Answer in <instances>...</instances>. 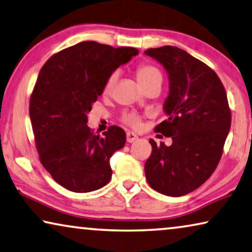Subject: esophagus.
I'll return each instance as SVG.
<instances>
[{
  "instance_id": "34e87169",
  "label": "esophagus",
  "mask_w": 252,
  "mask_h": 252,
  "mask_svg": "<svg viewBox=\"0 0 252 252\" xmlns=\"http://www.w3.org/2000/svg\"><path fill=\"white\" fill-rule=\"evenodd\" d=\"M138 139V136L136 133H133V132H126V141L129 142V144H131V142H134Z\"/></svg>"
}]
</instances>
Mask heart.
Returning <instances> with one entry per match:
<instances>
[{
	"label": "heart",
	"mask_w": 252,
	"mask_h": 252,
	"mask_svg": "<svg viewBox=\"0 0 252 252\" xmlns=\"http://www.w3.org/2000/svg\"><path fill=\"white\" fill-rule=\"evenodd\" d=\"M136 76L138 81L140 82L142 87H146L150 84L155 81H160L162 82V72H160L158 67L152 64H140L136 69ZM119 78V72L118 71H114L112 72L110 76L107 77L106 81H105L104 87H103V93L104 95H110L113 90L115 82ZM122 122H125L126 126H129L133 129H138L141 126V118L136 113H132V112H129V113H125L122 115Z\"/></svg>",
	"instance_id": "b5f03b06"
}]
</instances>
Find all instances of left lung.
<instances>
[{"instance_id":"1","label":"left lung","mask_w":252,"mask_h":252,"mask_svg":"<svg viewBox=\"0 0 252 252\" xmlns=\"http://www.w3.org/2000/svg\"><path fill=\"white\" fill-rule=\"evenodd\" d=\"M145 54L168 73V118L155 131L173 140L167 147L150 139L146 179L159 193L181 197L207 181L220 163L232 118L226 92L215 71L181 48H149Z\"/></svg>"}]
</instances>
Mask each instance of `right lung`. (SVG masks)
<instances>
[{"label":"right lung","mask_w":252,"mask_h":252,"mask_svg":"<svg viewBox=\"0 0 252 252\" xmlns=\"http://www.w3.org/2000/svg\"><path fill=\"white\" fill-rule=\"evenodd\" d=\"M138 53L133 47L81 42L51 56L40 70L29 103L36 149L65 189L90 192L110 182V158L126 145V132L112 126L95 134L87 113L107 77Z\"/></svg>","instance_id":"1"}]
</instances>
